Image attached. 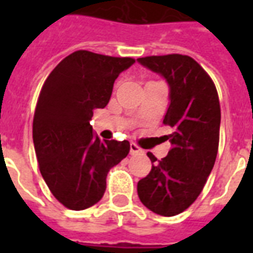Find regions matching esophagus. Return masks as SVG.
Masks as SVG:
<instances>
[{"instance_id": "obj_1", "label": "esophagus", "mask_w": 253, "mask_h": 253, "mask_svg": "<svg viewBox=\"0 0 253 253\" xmlns=\"http://www.w3.org/2000/svg\"><path fill=\"white\" fill-rule=\"evenodd\" d=\"M143 151L142 148H139L135 143H131L130 144V154L131 155H138V154H142Z\"/></svg>"}]
</instances>
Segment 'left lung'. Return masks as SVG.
Wrapping results in <instances>:
<instances>
[{"label": "left lung", "mask_w": 253, "mask_h": 253, "mask_svg": "<svg viewBox=\"0 0 253 253\" xmlns=\"http://www.w3.org/2000/svg\"><path fill=\"white\" fill-rule=\"evenodd\" d=\"M139 64L164 77L169 105L163 123L172 150L138 182L142 204L159 215L180 214L197 200L211 172L219 144L220 107L215 85L204 68L186 55L139 57Z\"/></svg>", "instance_id": "obj_1"}]
</instances>
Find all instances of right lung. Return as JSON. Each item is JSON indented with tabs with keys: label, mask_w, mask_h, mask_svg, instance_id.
<instances>
[{
	"label": "right lung",
	"mask_w": 253,
	"mask_h": 253,
	"mask_svg": "<svg viewBox=\"0 0 253 253\" xmlns=\"http://www.w3.org/2000/svg\"><path fill=\"white\" fill-rule=\"evenodd\" d=\"M131 57L76 51L49 73L33 123L39 169L55 198L71 210L97 204L110 168L126 158L127 140L93 135V110L106 106L115 79L134 64Z\"/></svg>",
	"instance_id": "add662e5"
}]
</instances>
